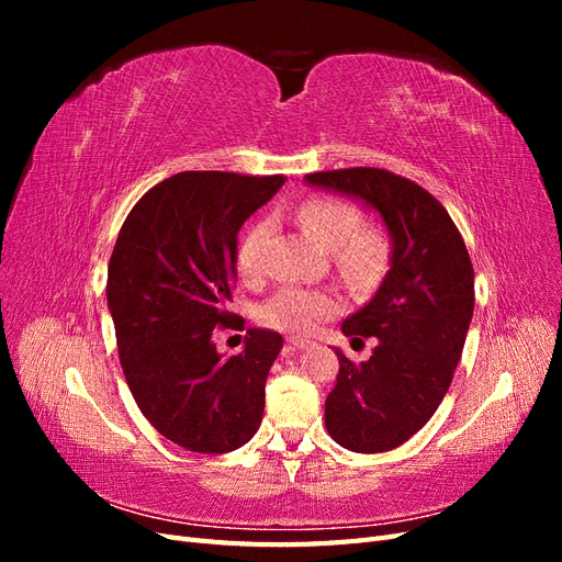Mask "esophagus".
<instances>
[{
  "label": "esophagus",
  "mask_w": 562,
  "mask_h": 562,
  "mask_svg": "<svg viewBox=\"0 0 562 562\" xmlns=\"http://www.w3.org/2000/svg\"><path fill=\"white\" fill-rule=\"evenodd\" d=\"M312 342L310 339H302V337H293V339H288V347L291 349H304V347H310Z\"/></svg>",
  "instance_id": "obj_1"
}]
</instances>
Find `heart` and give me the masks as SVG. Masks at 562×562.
<instances>
[{"instance_id":"heart-1","label":"heart","mask_w":562,"mask_h":562,"mask_svg":"<svg viewBox=\"0 0 562 562\" xmlns=\"http://www.w3.org/2000/svg\"><path fill=\"white\" fill-rule=\"evenodd\" d=\"M297 220L316 244L335 250L339 269L349 279L363 281L375 277L386 260V236L378 227L361 225V213L349 201L335 196H310L300 203ZM267 236V225L260 223L246 232L239 246V269L246 277L260 271V246ZM339 312L335 293L323 288L288 285L269 297L258 318L262 326L291 335H310L323 321Z\"/></svg>"}]
</instances>
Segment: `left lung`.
Returning <instances> with one entry per match:
<instances>
[{"label":"left lung","mask_w":562,"mask_h":562,"mask_svg":"<svg viewBox=\"0 0 562 562\" xmlns=\"http://www.w3.org/2000/svg\"><path fill=\"white\" fill-rule=\"evenodd\" d=\"M307 182L366 201L391 234L378 293L342 323L347 337H378V347L361 366L335 351L326 429L353 452L394 450L448 394L473 316L469 250L443 203L403 176L359 166L310 173Z\"/></svg>","instance_id":"1"}]
</instances>
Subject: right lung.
<instances>
[{
	"label": "right lung",
	"instance_id": "add662e5",
	"mask_svg": "<svg viewBox=\"0 0 562 562\" xmlns=\"http://www.w3.org/2000/svg\"><path fill=\"white\" fill-rule=\"evenodd\" d=\"M283 182L184 171L151 187L119 229L108 267L119 361L140 413L184 450H236L262 422L283 337L250 328L244 351L225 359L213 330L234 316L236 236Z\"/></svg>",
	"mask_w": 562,
	"mask_h": 562
}]
</instances>
